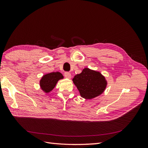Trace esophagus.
<instances>
[{
	"label": "esophagus",
	"mask_w": 148,
	"mask_h": 148,
	"mask_svg": "<svg viewBox=\"0 0 148 148\" xmlns=\"http://www.w3.org/2000/svg\"><path fill=\"white\" fill-rule=\"evenodd\" d=\"M64 76L66 78H67V79H71V73H69V72H65L64 73Z\"/></svg>",
	"instance_id": "esophagus-1"
}]
</instances>
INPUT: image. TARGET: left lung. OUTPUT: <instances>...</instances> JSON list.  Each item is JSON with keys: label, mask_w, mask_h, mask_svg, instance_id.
<instances>
[{"label": "left lung", "mask_w": 148, "mask_h": 148, "mask_svg": "<svg viewBox=\"0 0 148 148\" xmlns=\"http://www.w3.org/2000/svg\"><path fill=\"white\" fill-rule=\"evenodd\" d=\"M72 81L81 96L85 99H92L101 95L107 86L106 78L101 73L88 68H84Z\"/></svg>", "instance_id": "8db88e82"}]
</instances>
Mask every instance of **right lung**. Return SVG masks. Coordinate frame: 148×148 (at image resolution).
Segmentation results:
<instances>
[{"mask_svg":"<svg viewBox=\"0 0 148 148\" xmlns=\"http://www.w3.org/2000/svg\"><path fill=\"white\" fill-rule=\"evenodd\" d=\"M63 78L64 76L59 72H53L46 74L44 75L40 80V86L43 92L49 93L55 87L58 81Z\"/></svg>","mask_w":148,"mask_h":148,"instance_id":"1","label":"right lung"}]
</instances>
